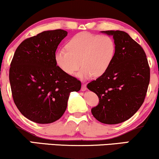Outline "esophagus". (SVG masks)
I'll use <instances>...</instances> for the list:
<instances>
[{
	"label": "esophagus",
	"mask_w": 159,
	"mask_h": 159,
	"mask_svg": "<svg viewBox=\"0 0 159 159\" xmlns=\"http://www.w3.org/2000/svg\"><path fill=\"white\" fill-rule=\"evenodd\" d=\"M87 90V85H86V84L83 83L81 85V91H85Z\"/></svg>",
	"instance_id": "1"
}]
</instances>
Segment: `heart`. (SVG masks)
<instances>
[{"label": "heart", "mask_w": 159, "mask_h": 159, "mask_svg": "<svg viewBox=\"0 0 159 159\" xmlns=\"http://www.w3.org/2000/svg\"><path fill=\"white\" fill-rule=\"evenodd\" d=\"M66 48V51L59 49L55 52L57 66L72 75L81 64L83 67L77 75L81 79L103 75L110 68L116 53V44L111 36L87 32L74 36Z\"/></svg>", "instance_id": "b5f03b06"}]
</instances>
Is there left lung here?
Returning <instances> with one entry per match:
<instances>
[{
  "label": "left lung",
  "instance_id": "left-lung-1",
  "mask_svg": "<svg viewBox=\"0 0 159 159\" xmlns=\"http://www.w3.org/2000/svg\"><path fill=\"white\" fill-rule=\"evenodd\" d=\"M112 36L116 53L110 68L87 88L98 96V104L91 112L98 121L118 124L129 120L142 104L149 84L150 71L142 47L127 33L102 31Z\"/></svg>",
  "mask_w": 159,
  "mask_h": 159
}]
</instances>
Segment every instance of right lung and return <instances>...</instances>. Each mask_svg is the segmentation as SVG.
<instances>
[{
    "label": "right lung",
    "mask_w": 159,
    "mask_h": 159,
    "mask_svg": "<svg viewBox=\"0 0 159 159\" xmlns=\"http://www.w3.org/2000/svg\"><path fill=\"white\" fill-rule=\"evenodd\" d=\"M67 33L43 31L24 40L10 64L12 98L21 114L39 124L55 122L64 114L69 94L80 90L81 81L57 66L54 54Z\"/></svg>",
    "instance_id": "obj_1"
}]
</instances>
